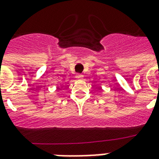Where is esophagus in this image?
<instances>
[{
  "instance_id": "obj_1",
  "label": "esophagus",
  "mask_w": 159,
  "mask_h": 159,
  "mask_svg": "<svg viewBox=\"0 0 159 159\" xmlns=\"http://www.w3.org/2000/svg\"><path fill=\"white\" fill-rule=\"evenodd\" d=\"M76 78H77V79H78V80L82 79V78H83V75L81 74V73H77V74L76 75Z\"/></svg>"
}]
</instances>
